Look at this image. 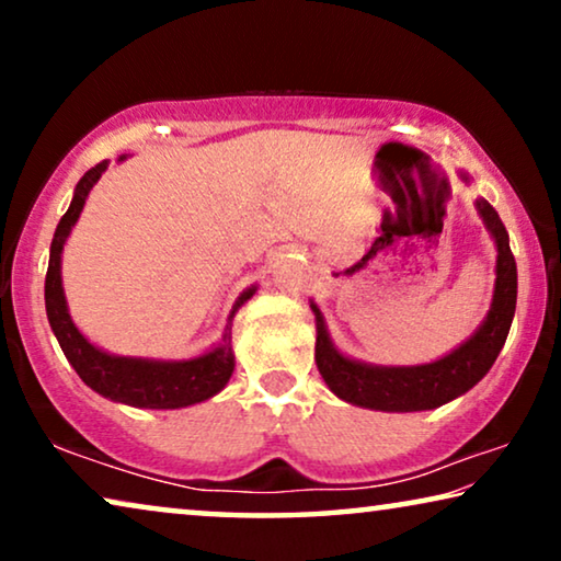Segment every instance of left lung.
<instances>
[{
  "label": "left lung",
  "instance_id": "obj_1",
  "mask_svg": "<svg viewBox=\"0 0 561 561\" xmlns=\"http://www.w3.org/2000/svg\"><path fill=\"white\" fill-rule=\"evenodd\" d=\"M459 179L470 183V175L462 171H459ZM474 206L497 250L493 301H490L488 317L474 329L470 340H465L449 355L426 365H370L363 359H352L334 347L324 313L311 301L313 319H317V367L336 398L373 411H428L455 401L485 378L511 332L513 313H516L518 273L508 232L497 211L485 198H478Z\"/></svg>",
  "mask_w": 561,
  "mask_h": 561
}]
</instances>
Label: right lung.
I'll list each match as a JSON object with an SVG mask.
<instances>
[{"label":"right lung","instance_id":"obj_1","mask_svg":"<svg viewBox=\"0 0 561 561\" xmlns=\"http://www.w3.org/2000/svg\"><path fill=\"white\" fill-rule=\"evenodd\" d=\"M127 156H119V163ZM110 168V160L91 168L83 173V179L76 183L73 198L68 211L60 217L56 234L50 242L48 273H45V311L53 334L64 350L68 363L79 373V378L87 382L99 396L110 401L135 405V409H186V405L209 401L227 386L234 373V352H232V319L240 311L244 301L255 296L257 286H250L237 296L227 317V327L221 332V340L206 350L204 355L188 359H152V357H122L110 355L96 344H91L87 336L73 324L68 313L64 278H60V257H64V244L71 234L76 221H79L83 204H87L89 191L102 179V173Z\"/></svg>","mask_w":561,"mask_h":561}]
</instances>
